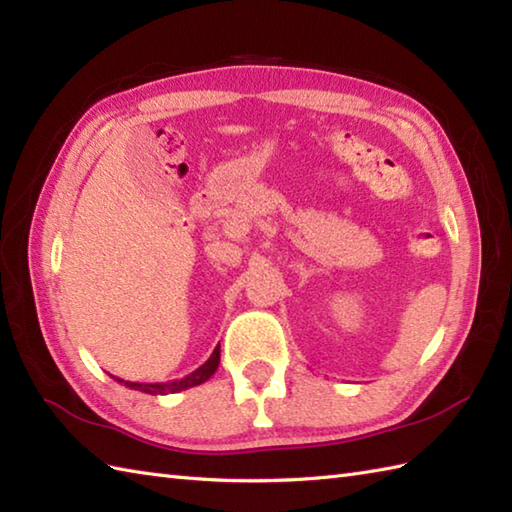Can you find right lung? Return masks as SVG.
<instances>
[{
    "label": "right lung",
    "instance_id": "1",
    "mask_svg": "<svg viewBox=\"0 0 512 512\" xmlns=\"http://www.w3.org/2000/svg\"><path fill=\"white\" fill-rule=\"evenodd\" d=\"M217 365H220V345L215 347V352L211 354L209 361L180 380H171V383H129V380H123V378H116V380L118 383H125V387L129 389L145 391V394H151V396H167V394H178V391L206 383V380L215 374Z\"/></svg>",
    "mask_w": 512,
    "mask_h": 512
}]
</instances>
